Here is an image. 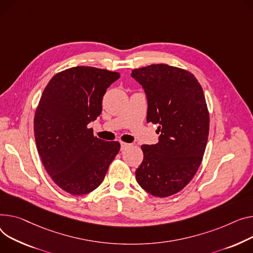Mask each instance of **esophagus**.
<instances>
[{
    "mask_svg": "<svg viewBox=\"0 0 253 253\" xmlns=\"http://www.w3.org/2000/svg\"><path fill=\"white\" fill-rule=\"evenodd\" d=\"M132 144H130V143H127V142H121V150H125V149H127L128 147H130Z\"/></svg>",
    "mask_w": 253,
    "mask_h": 253,
    "instance_id": "1",
    "label": "esophagus"
}]
</instances>
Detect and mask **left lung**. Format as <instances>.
Returning <instances> with one entry per match:
<instances>
[{"instance_id":"left-lung-1","label":"left lung","mask_w":253,"mask_h":253,"mask_svg":"<svg viewBox=\"0 0 253 253\" xmlns=\"http://www.w3.org/2000/svg\"><path fill=\"white\" fill-rule=\"evenodd\" d=\"M147 96L146 121L159 124L157 144L141 145L138 184L149 194L168 197L192 180L203 161L210 113L200 83L189 71L167 64L132 70Z\"/></svg>"}]
</instances>
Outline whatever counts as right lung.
<instances>
[{
    "mask_svg": "<svg viewBox=\"0 0 253 253\" xmlns=\"http://www.w3.org/2000/svg\"><path fill=\"white\" fill-rule=\"evenodd\" d=\"M119 77L95 67H72L54 75L41 96L33 121L38 153L49 177L72 195L97 188L120 150L119 141H104L88 128Z\"/></svg>",
    "mask_w": 253,
    "mask_h": 253,
    "instance_id": "right-lung-1",
    "label": "right lung"
}]
</instances>
